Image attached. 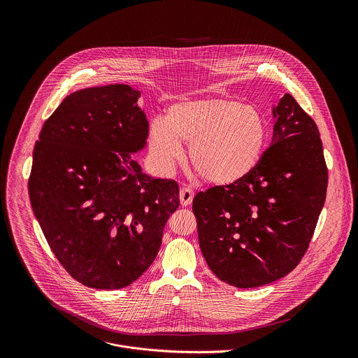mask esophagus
Returning <instances> with one entry per match:
<instances>
[{
    "mask_svg": "<svg viewBox=\"0 0 358 358\" xmlns=\"http://www.w3.org/2000/svg\"><path fill=\"white\" fill-rule=\"evenodd\" d=\"M193 199H194V192H193L190 187H183V189H180V192H179V200H180L182 206H189V205H192Z\"/></svg>",
    "mask_w": 358,
    "mask_h": 358,
    "instance_id": "esophagus-1",
    "label": "esophagus"
}]
</instances>
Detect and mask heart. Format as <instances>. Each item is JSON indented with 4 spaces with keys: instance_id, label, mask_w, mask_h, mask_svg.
Here are the masks:
<instances>
[{
    "instance_id": "b5f03b06",
    "label": "heart",
    "mask_w": 358,
    "mask_h": 358,
    "mask_svg": "<svg viewBox=\"0 0 358 358\" xmlns=\"http://www.w3.org/2000/svg\"><path fill=\"white\" fill-rule=\"evenodd\" d=\"M268 136L264 114L237 99L210 96L179 101L168 107L165 121L154 120L149 145L155 161L171 169L190 145L196 171L215 186H231L255 169Z\"/></svg>"
}]
</instances>
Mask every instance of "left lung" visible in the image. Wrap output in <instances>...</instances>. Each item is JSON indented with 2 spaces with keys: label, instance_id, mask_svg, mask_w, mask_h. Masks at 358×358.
<instances>
[{
  "label": "left lung",
  "instance_id": "obj_1",
  "mask_svg": "<svg viewBox=\"0 0 358 358\" xmlns=\"http://www.w3.org/2000/svg\"><path fill=\"white\" fill-rule=\"evenodd\" d=\"M271 114V146L255 169L193 200L205 260L217 278L237 288L270 284L298 266L327 196L328 169L315 122L289 94Z\"/></svg>",
  "mask_w": 358,
  "mask_h": 358
}]
</instances>
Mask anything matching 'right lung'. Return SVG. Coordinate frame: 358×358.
<instances>
[{
  "mask_svg": "<svg viewBox=\"0 0 358 358\" xmlns=\"http://www.w3.org/2000/svg\"><path fill=\"white\" fill-rule=\"evenodd\" d=\"M139 98L125 84L73 92L45 121L33 152L34 216L60 264L95 289L136 281L179 206L178 183L143 173L132 155L149 138Z\"/></svg>",
  "mask_w": 358,
  "mask_h": 358,
  "instance_id": "add662e5",
  "label": "right lung"
}]
</instances>
